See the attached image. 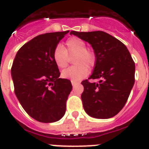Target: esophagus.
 Segmentation results:
<instances>
[{
    "mask_svg": "<svg viewBox=\"0 0 149 149\" xmlns=\"http://www.w3.org/2000/svg\"><path fill=\"white\" fill-rule=\"evenodd\" d=\"M71 83H72V86H76V85H77V84H79V83H78V82L73 81V80H72V81H71Z\"/></svg>",
    "mask_w": 149,
    "mask_h": 149,
    "instance_id": "obj_1",
    "label": "esophagus"
}]
</instances>
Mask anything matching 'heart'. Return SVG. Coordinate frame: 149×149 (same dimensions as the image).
<instances>
[{"mask_svg":"<svg viewBox=\"0 0 149 149\" xmlns=\"http://www.w3.org/2000/svg\"><path fill=\"white\" fill-rule=\"evenodd\" d=\"M66 49L58 45L54 49L52 58L59 69L67 66L70 57H73L72 63L75 65L62 72V77L73 81L81 80L88 74V68L95 65L96 56L92 50L86 49V43L79 38H69L66 42Z\"/></svg>","mask_w":149,"mask_h":149,"instance_id":"heart-1","label":"heart"}]
</instances>
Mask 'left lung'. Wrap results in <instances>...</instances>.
<instances>
[{"instance_id":"8db88e82","label":"left lung","mask_w":149,"mask_h":149,"mask_svg":"<svg viewBox=\"0 0 149 149\" xmlns=\"http://www.w3.org/2000/svg\"><path fill=\"white\" fill-rule=\"evenodd\" d=\"M90 43L96 56L95 66L89 79L81 84L84 111L92 118L107 119L118 114L126 104L134 84L135 65L129 51L120 41L102 31H70Z\"/></svg>"}]
</instances>
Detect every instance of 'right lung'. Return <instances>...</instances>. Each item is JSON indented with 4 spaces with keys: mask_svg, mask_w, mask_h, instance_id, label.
Here are the masks:
<instances>
[{
    "mask_svg": "<svg viewBox=\"0 0 149 149\" xmlns=\"http://www.w3.org/2000/svg\"><path fill=\"white\" fill-rule=\"evenodd\" d=\"M69 31L36 36L17 51L13 62L15 95L27 113L39 122H56L65 113L72 86L70 80L59 78L52 54Z\"/></svg>",
    "mask_w": 149,
    "mask_h": 149,
    "instance_id": "right-lung-1",
    "label": "right lung"
}]
</instances>
